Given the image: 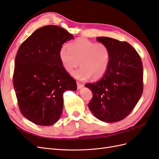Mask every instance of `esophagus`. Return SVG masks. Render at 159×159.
<instances>
[{
	"instance_id": "1",
	"label": "esophagus",
	"mask_w": 159,
	"mask_h": 159,
	"mask_svg": "<svg viewBox=\"0 0 159 159\" xmlns=\"http://www.w3.org/2000/svg\"><path fill=\"white\" fill-rule=\"evenodd\" d=\"M77 86H78V89H80L84 86V84L79 82V81H77Z\"/></svg>"
}]
</instances>
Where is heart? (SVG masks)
<instances>
[{
	"label": "heart",
	"instance_id": "b5f03b06",
	"mask_svg": "<svg viewBox=\"0 0 159 159\" xmlns=\"http://www.w3.org/2000/svg\"><path fill=\"white\" fill-rule=\"evenodd\" d=\"M59 57L64 69L69 74L80 65L73 74L74 78L86 80L102 78L109 68L111 61L109 48L103 43H95L86 38H78L69 43L68 49L62 47Z\"/></svg>",
	"mask_w": 159,
	"mask_h": 159
}]
</instances>
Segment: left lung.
Returning a JSON list of instances; mask_svg holds the SVG:
<instances>
[{"instance_id":"1","label":"left lung","mask_w":159,"mask_h":159,"mask_svg":"<svg viewBox=\"0 0 159 159\" xmlns=\"http://www.w3.org/2000/svg\"><path fill=\"white\" fill-rule=\"evenodd\" d=\"M111 51L109 68L102 78L86 84L93 93L88 104L98 119L107 123L123 120L140 99L143 90V70L140 56L127 42L98 37Z\"/></svg>"}]
</instances>
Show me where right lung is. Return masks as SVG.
Wrapping results in <instances>:
<instances>
[{"mask_svg": "<svg viewBox=\"0 0 159 159\" xmlns=\"http://www.w3.org/2000/svg\"><path fill=\"white\" fill-rule=\"evenodd\" d=\"M71 39L74 36L64 28L48 25L34 32L18 50L13 85L18 107L23 116L38 125L58 121L64 93L77 89L59 57L62 45Z\"/></svg>", "mask_w": 159, "mask_h": 159, "instance_id": "obj_1", "label": "right lung"}]
</instances>
